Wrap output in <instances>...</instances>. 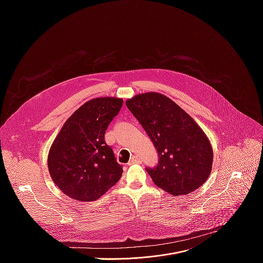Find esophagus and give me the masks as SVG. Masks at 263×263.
Masks as SVG:
<instances>
[{
	"instance_id": "esophagus-1",
	"label": "esophagus",
	"mask_w": 263,
	"mask_h": 263,
	"mask_svg": "<svg viewBox=\"0 0 263 263\" xmlns=\"http://www.w3.org/2000/svg\"><path fill=\"white\" fill-rule=\"evenodd\" d=\"M140 162H141V159H140L139 157H137V156H132L131 159H130V161L128 162V164L131 165V164H134V163H140Z\"/></svg>"
}]
</instances>
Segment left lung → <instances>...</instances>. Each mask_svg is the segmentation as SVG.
<instances>
[{"mask_svg": "<svg viewBox=\"0 0 263 263\" xmlns=\"http://www.w3.org/2000/svg\"><path fill=\"white\" fill-rule=\"evenodd\" d=\"M128 109L154 143L159 162L146 168L153 182L173 196L198 190L211 174V143L195 120L173 100L158 92L126 101Z\"/></svg>", "mask_w": 263, "mask_h": 263, "instance_id": "1", "label": "left lung"}]
</instances>
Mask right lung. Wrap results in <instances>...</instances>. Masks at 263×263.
<instances>
[{
    "mask_svg": "<svg viewBox=\"0 0 263 263\" xmlns=\"http://www.w3.org/2000/svg\"><path fill=\"white\" fill-rule=\"evenodd\" d=\"M123 99L104 97L83 104L67 119L48 155L49 173L69 198L91 202L116 185L123 174L105 131L123 106Z\"/></svg>",
    "mask_w": 263,
    "mask_h": 263,
    "instance_id": "add662e5",
    "label": "right lung"
}]
</instances>
